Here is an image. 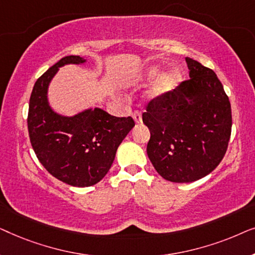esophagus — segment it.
<instances>
[{
    "label": "esophagus",
    "instance_id": "obj_1",
    "mask_svg": "<svg viewBox=\"0 0 255 255\" xmlns=\"http://www.w3.org/2000/svg\"><path fill=\"white\" fill-rule=\"evenodd\" d=\"M133 120H134V122L137 124H139V123H141L142 122V118H141V113L139 110H135L134 113H133Z\"/></svg>",
    "mask_w": 255,
    "mask_h": 255
}]
</instances>
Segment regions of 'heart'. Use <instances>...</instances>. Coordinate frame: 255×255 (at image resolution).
Segmentation results:
<instances>
[{
	"mask_svg": "<svg viewBox=\"0 0 255 255\" xmlns=\"http://www.w3.org/2000/svg\"><path fill=\"white\" fill-rule=\"evenodd\" d=\"M160 73L159 67H152L149 68L148 71V78L153 79L155 76H158ZM181 81V74L176 69H173V71H169L162 74L160 78L156 80L154 85L149 90V95L151 97H159L162 95H166L176 88L179 86V83Z\"/></svg>",
	"mask_w": 255,
	"mask_h": 255,
	"instance_id": "b5f03b06",
	"label": "heart"
}]
</instances>
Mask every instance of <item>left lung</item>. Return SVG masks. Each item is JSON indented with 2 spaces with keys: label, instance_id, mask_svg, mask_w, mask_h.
Here are the masks:
<instances>
[{
  "label": "left lung",
  "instance_id": "obj_1",
  "mask_svg": "<svg viewBox=\"0 0 255 255\" xmlns=\"http://www.w3.org/2000/svg\"><path fill=\"white\" fill-rule=\"evenodd\" d=\"M190 79L153 97L142 114L149 128L147 155L170 182L186 183L211 173L224 158L231 137L229 96L212 69L186 58Z\"/></svg>",
  "mask_w": 255,
  "mask_h": 255
}]
</instances>
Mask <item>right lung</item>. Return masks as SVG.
<instances>
[{
  "label": "right lung",
  "mask_w": 255,
  "mask_h": 255,
  "mask_svg": "<svg viewBox=\"0 0 255 255\" xmlns=\"http://www.w3.org/2000/svg\"><path fill=\"white\" fill-rule=\"evenodd\" d=\"M85 62L67 55L34 83L29 102L27 130L38 160L55 179L73 187L93 186L106 176L117 147L134 127L131 116L115 117L102 109L61 117L51 110L46 93L60 66Z\"/></svg>",
  "instance_id": "1"
}]
</instances>
